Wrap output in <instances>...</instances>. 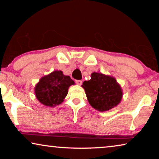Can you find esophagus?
<instances>
[{
  "mask_svg": "<svg viewBox=\"0 0 159 159\" xmlns=\"http://www.w3.org/2000/svg\"><path fill=\"white\" fill-rule=\"evenodd\" d=\"M82 80H76V83L77 85H80L82 84Z\"/></svg>",
  "mask_w": 159,
  "mask_h": 159,
  "instance_id": "34e87169",
  "label": "esophagus"
}]
</instances>
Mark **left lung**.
<instances>
[{
    "label": "left lung",
    "instance_id": "left-lung-1",
    "mask_svg": "<svg viewBox=\"0 0 159 159\" xmlns=\"http://www.w3.org/2000/svg\"><path fill=\"white\" fill-rule=\"evenodd\" d=\"M89 104L99 111H107L121 101L123 90L114 77L99 72L91 74L89 80L83 83Z\"/></svg>",
    "mask_w": 159,
    "mask_h": 159
}]
</instances>
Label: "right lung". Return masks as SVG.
<instances>
[{
  "mask_svg": "<svg viewBox=\"0 0 159 159\" xmlns=\"http://www.w3.org/2000/svg\"><path fill=\"white\" fill-rule=\"evenodd\" d=\"M75 83L61 71H54L41 78L34 88L36 99L46 107H56L61 104L68 93L70 86Z\"/></svg>",
  "mask_w": 159,
  "mask_h": 159,
  "instance_id": "1",
  "label": "right lung"
}]
</instances>
